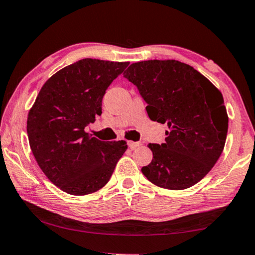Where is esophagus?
Wrapping results in <instances>:
<instances>
[{
    "label": "esophagus",
    "instance_id": "obj_1",
    "mask_svg": "<svg viewBox=\"0 0 255 255\" xmlns=\"http://www.w3.org/2000/svg\"><path fill=\"white\" fill-rule=\"evenodd\" d=\"M128 146H129V148L135 149L136 147L140 146V142H132V140H129V142H128Z\"/></svg>",
    "mask_w": 255,
    "mask_h": 255
}]
</instances>
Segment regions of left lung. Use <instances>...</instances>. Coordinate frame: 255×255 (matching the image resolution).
<instances>
[{"mask_svg": "<svg viewBox=\"0 0 255 255\" xmlns=\"http://www.w3.org/2000/svg\"><path fill=\"white\" fill-rule=\"evenodd\" d=\"M124 77L146 102L149 119L167 124L165 140L147 146L144 176L160 187L185 189L207 176L221 155L228 116L221 93L188 64L148 60L129 66Z\"/></svg>", "mask_w": 255, "mask_h": 255, "instance_id": "1", "label": "left lung"}]
</instances>
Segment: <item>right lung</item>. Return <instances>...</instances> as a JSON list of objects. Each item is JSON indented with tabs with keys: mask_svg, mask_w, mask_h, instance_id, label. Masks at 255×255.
<instances>
[{
	"mask_svg": "<svg viewBox=\"0 0 255 255\" xmlns=\"http://www.w3.org/2000/svg\"><path fill=\"white\" fill-rule=\"evenodd\" d=\"M129 62L83 59L51 77L28 113L31 152L46 177L71 195H86L110 180L126 140L102 142L85 127L102 113L108 87Z\"/></svg>",
	"mask_w": 255,
	"mask_h": 255,
	"instance_id": "1",
	"label": "right lung"
}]
</instances>
